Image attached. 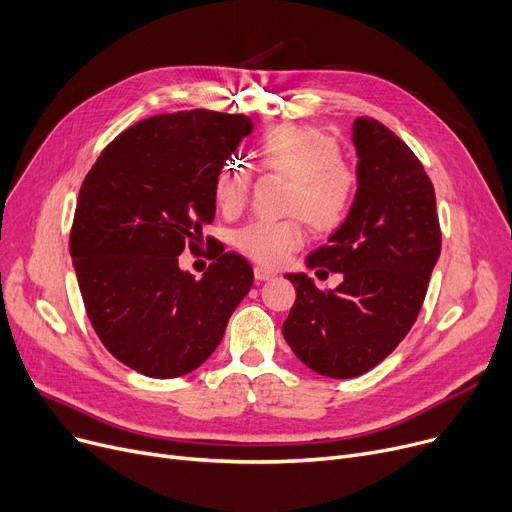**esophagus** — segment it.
<instances>
[{"label":"esophagus","instance_id":"1","mask_svg":"<svg viewBox=\"0 0 512 512\" xmlns=\"http://www.w3.org/2000/svg\"><path fill=\"white\" fill-rule=\"evenodd\" d=\"M253 274H255V280H259V282H263V280H272V278L276 276L272 270H267V267H263V265H257L255 270H253Z\"/></svg>","mask_w":512,"mask_h":512}]
</instances>
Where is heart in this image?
I'll list each match as a JSON object with an SVG mask.
<instances>
[{
    "mask_svg": "<svg viewBox=\"0 0 512 512\" xmlns=\"http://www.w3.org/2000/svg\"><path fill=\"white\" fill-rule=\"evenodd\" d=\"M261 168L292 180L288 211L299 213L317 230L336 228L351 211L357 191L353 168L340 159L338 143L305 124H282L270 130L257 147ZM251 191V172L240 161H228L213 180V199L226 213L245 207ZM236 247L265 265H280L301 247L299 220H255L236 232Z\"/></svg>",
    "mask_w": 512,
    "mask_h": 512,
    "instance_id": "heart-1",
    "label": "heart"
}]
</instances>
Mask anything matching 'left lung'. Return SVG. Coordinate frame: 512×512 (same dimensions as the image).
I'll return each mask as SVG.
<instances>
[{"label": "left lung", "instance_id": "left-lung-1", "mask_svg": "<svg viewBox=\"0 0 512 512\" xmlns=\"http://www.w3.org/2000/svg\"><path fill=\"white\" fill-rule=\"evenodd\" d=\"M357 193L344 222L307 267L342 274L319 290L307 274H286L297 288L282 334L309 369L334 380L382 363L415 324L442 236L434 184L421 161L382 122H353Z\"/></svg>", "mask_w": 512, "mask_h": 512}]
</instances>
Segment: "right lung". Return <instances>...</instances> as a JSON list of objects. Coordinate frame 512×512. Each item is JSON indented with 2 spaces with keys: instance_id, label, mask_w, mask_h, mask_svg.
I'll use <instances>...</instances> for the list:
<instances>
[{
  "instance_id": "1",
  "label": "right lung",
  "mask_w": 512,
  "mask_h": 512,
  "mask_svg": "<svg viewBox=\"0 0 512 512\" xmlns=\"http://www.w3.org/2000/svg\"><path fill=\"white\" fill-rule=\"evenodd\" d=\"M251 132L245 114L151 116L118 134L80 186L70 255L87 315L107 351L147 378L203 365L253 286L238 253L213 255L201 280L178 265L199 249L213 180Z\"/></svg>"
}]
</instances>
